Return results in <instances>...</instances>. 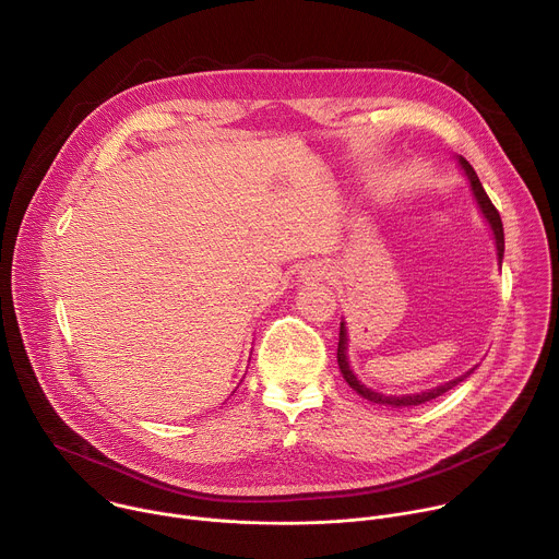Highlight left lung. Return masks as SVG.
Here are the masks:
<instances>
[{
    "instance_id": "left-lung-1",
    "label": "left lung",
    "mask_w": 559,
    "mask_h": 559,
    "mask_svg": "<svg viewBox=\"0 0 559 559\" xmlns=\"http://www.w3.org/2000/svg\"><path fill=\"white\" fill-rule=\"evenodd\" d=\"M460 166L464 168V175H466L468 181H471V188H473V194H475V199H477V205H480L483 214L487 216V221H489V225H491V229H493L496 246H498V259L502 261V257H504V229H502L500 212L496 210V205H493L491 199L487 197V192H485L480 179H477L475 170L471 168V164L466 162L464 156H460ZM336 358H338V367H341L343 378L349 382V386H352L356 393H360V395L365 397V401H369V403H376V405H391V407H412V405L429 403V401H433V397H438V395L447 393L449 389H453L457 382H462V380L473 371V369H471L468 373H464V376H460V378H455V380H451V382H444V384H440V386H433V389H427V391H420V393H412V395H384V393L371 391V389L365 386V384L354 376V371L349 369V360H347V332H345V325H343V323H341V334H338V352H336Z\"/></svg>"
}]
</instances>
